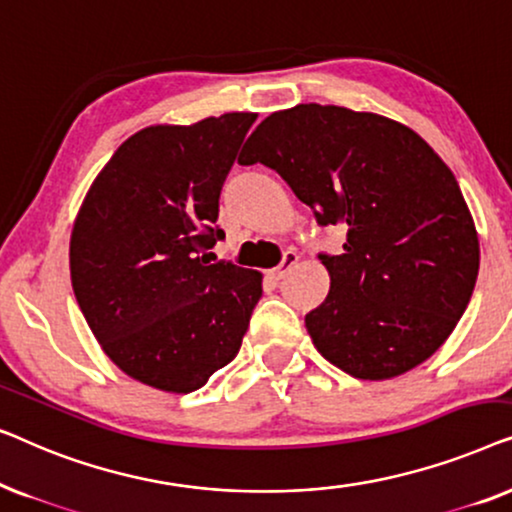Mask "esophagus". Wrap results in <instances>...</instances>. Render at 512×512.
Here are the masks:
<instances>
[{"label": "esophagus", "mask_w": 512, "mask_h": 512, "mask_svg": "<svg viewBox=\"0 0 512 512\" xmlns=\"http://www.w3.org/2000/svg\"><path fill=\"white\" fill-rule=\"evenodd\" d=\"M296 263H298V254H296V251H286L282 265H279V268H275V270H270V272H268L272 282H279V279H284V277H286V272H289Z\"/></svg>", "instance_id": "34e87169"}]
</instances>
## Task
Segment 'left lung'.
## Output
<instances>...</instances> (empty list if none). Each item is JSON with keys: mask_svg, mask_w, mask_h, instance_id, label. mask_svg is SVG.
I'll list each match as a JSON object with an SVG mask.
<instances>
[{"mask_svg": "<svg viewBox=\"0 0 512 512\" xmlns=\"http://www.w3.org/2000/svg\"><path fill=\"white\" fill-rule=\"evenodd\" d=\"M242 165L282 174L321 226L347 230L305 317L317 352L359 380H391L450 338L473 296L480 240L443 158L408 125L335 104L275 111L244 144Z\"/></svg>", "mask_w": 512, "mask_h": 512, "instance_id": "obj_1", "label": "left lung"}]
</instances>
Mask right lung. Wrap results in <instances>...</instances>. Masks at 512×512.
Masks as SVG:
<instances>
[{
  "instance_id": "add662e5",
  "label": "right lung",
  "mask_w": 512,
  "mask_h": 512,
  "mask_svg": "<svg viewBox=\"0 0 512 512\" xmlns=\"http://www.w3.org/2000/svg\"><path fill=\"white\" fill-rule=\"evenodd\" d=\"M258 114L135 132L102 167L69 240L76 303L132 380L191 394L240 352L263 275L209 263L219 195Z\"/></svg>"
}]
</instances>
